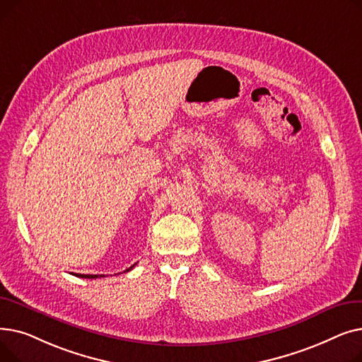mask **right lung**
Segmentation results:
<instances>
[{
  "instance_id": "right-lung-1",
  "label": "right lung",
  "mask_w": 362,
  "mask_h": 362,
  "mask_svg": "<svg viewBox=\"0 0 362 362\" xmlns=\"http://www.w3.org/2000/svg\"><path fill=\"white\" fill-rule=\"evenodd\" d=\"M136 264H133V265H130L129 269H126L124 270V273H127V272H130L133 267H135ZM74 276H78V277H82V279H98V277H104V274H76V273H73Z\"/></svg>"
}]
</instances>
